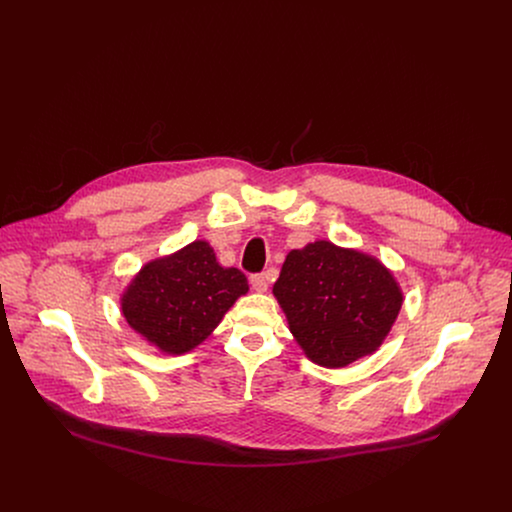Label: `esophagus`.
<instances>
[{"label":"esophagus","instance_id":"obj_1","mask_svg":"<svg viewBox=\"0 0 512 512\" xmlns=\"http://www.w3.org/2000/svg\"><path fill=\"white\" fill-rule=\"evenodd\" d=\"M251 281V287L257 291V293H265L267 287H269V277L265 273H255L249 277Z\"/></svg>","mask_w":512,"mask_h":512}]
</instances>
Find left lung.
I'll return each instance as SVG.
<instances>
[{
  "label": "left lung",
  "instance_id": "left-lung-1",
  "mask_svg": "<svg viewBox=\"0 0 512 512\" xmlns=\"http://www.w3.org/2000/svg\"><path fill=\"white\" fill-rule=\"evenodd\" d=\"M273 293L305 354L326 368L378 350L404 301L378 259L328 241L291 251Z\"/></svg>",
  "mask_w": 512,
  "mask_h": 512
}]
</instances>
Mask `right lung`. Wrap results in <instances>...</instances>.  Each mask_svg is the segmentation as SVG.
<instances>
[{"instance_id":"right-lung-1","label":"right lung","mask_w":512,"mask_h":512,"mask_svg":"<svg viewBox=\"0 0 512 512\" xmlns=\"http://www.w3.org/2000/svg\"><path fill=\"white\" fill-rule=\"evenodd\" d=\"M249 289L235 267H221L205 241L156 259L132 279L122 297L126 322L166 354L196 348Z\"/></svg>"}]
</instances>
